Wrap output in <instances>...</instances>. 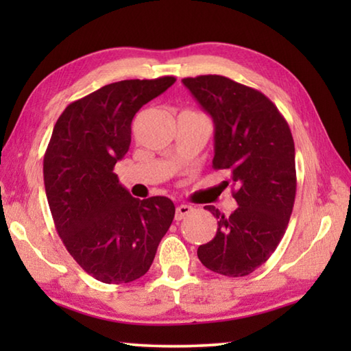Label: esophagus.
<instances>
[{"mask_svg":"<svg viewBox=\"0 0 351 351\" xmlns=\"http://www.w3.org/2000/svg\"><path fill=\"white\" fill-rule=\"evenodd\" d=\"M193 212V207L192 206H187V204H181L176 207V213H175V219L176 221H181V219L186 218L187 215Z\"/></svg>","mask_w":351,"mask_h":351,"instance_id":"obj_1","label":"esophagus"}]
</instances>
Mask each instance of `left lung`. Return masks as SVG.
Here are the masks:
<instances>
[{"label": "left lung", "mask_w": 351, "mask_h": 351, "mask_svg": "<svg viewBox=\"0 0 351 351\" xmlns=\"http://www.w3.org/2000/svg\"><path fill=\"white\" fill-rule=\"evenodd\" d=\"M182 83L212 117V167L229 171L239 204L230 215L204 207L218 229L198 247V258L221 276H247L271 257L288 228L297 187L293 134L277 106L254 88L212 74Z\"/></svg>", "instance_id": "8db88e82"}]
</instances>
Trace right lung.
Instances as JSON below:
<instances>
[{"mask_svg":"<svg viewBox=\"0 0 351 351\" xmlns=\"http://www.w3.org/2000/svg\"><path fill=\"white\" fill-rule=\"evenodd\" d=\"M175 82L110 83L69 104L54 125L43 159L47 203L64 247L96 280L144 276L173 221L171 199L133 198L112 170L128 152L136 112Z\"/></svg>","mask_w":351,"mask_h":351,"instance_id":"right-lung-1","label":"right lung"}]
</instances>
